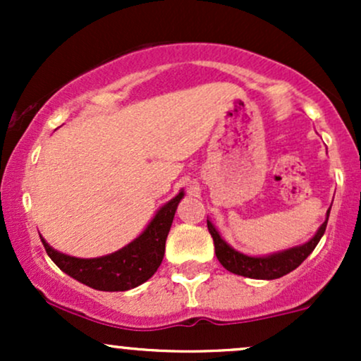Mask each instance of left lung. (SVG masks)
<instances>
[{"label":"left lung","instance_id":"1","mask_svg":"<svg viewBox=\"0 0 361 361\" xmlns=\"http://www.w3.org/2000/svg\"><path fill=\"white\" fill-rule=\"evenodd\" d=\"M327 219H329V210H327ZM327 219L319 227L317 234L310 239L309 243H305L304 246L292 247V250L279 252V255L267 256V258H252V256L241 255V252L234 251L226 241H222V238L219 235L212 222L207 221V227H209V233L214 238L215 244V256L221 261V264L226 270L235 275L247 276V279H258V280H275L280 276L287 275V273L293 271L297 267L304 261L310 252L314 251V247L317 246V243L321 241L322 234H324Z\"/></svg>","mask_w":361,"mask_h":361}]
</instances>
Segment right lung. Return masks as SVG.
<instances>
[{
    "label": "right lung",
    "mask_w": 361,
    "mask_h": 361,
    "mask_svg": "<svg viewBox=\"0 0 361 361\" xmlns=\"http://www.w3.org/2000/svg\"><path fill=\"white\" fill-rule=\"evenodd\" d=\"M181 198H183V192L176 195L156 214L147 229L134 243L102 258L81 259L66 256L54 251L42 238L40 239L49 258L69 276L94 290L123 292L147 281L159 268L164 256L168 233L171 229L173 217Z\"/></svg>",
    "instance_id": "add662e5"
}]
</instances>
